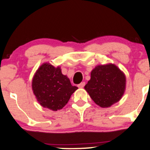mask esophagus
<instances>
[{"label":"esophagus","instance_id":"obj_1","mask_svg":"<svg viewBox=\"0 0 150 150\" xmlns=\"http://www.w3.org/2000/svg\"><path fill=\"white\" fill-rule=\"evenodd\" d=\"M85 84H86L85 83V82H82V83H81L80 84L78 85V87L79 88H83L85 86Z\"/></svg>","mask_w":150,"mask_h":150}]
</instances>
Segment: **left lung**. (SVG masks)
Returning a JSON list of instances; mask_svg holds the SVG:
<instances>
[{
  "instance_id": "8db88e82",
  "label": "left lung",
  "mask_w": 150,
  "mask_h": 150,
  "mask_svg": "<svg viewBox=\"0 0 150 150\" xmlns=\"http://www.w3.org/2000/svg\"><path fill=\"white\" fill-rule=\"evenodd\" d=\"M126 88L125 74L114 64L97 65L84 88L96 104L108 108L121 99Z\"/></svg>"
}]
</instances>
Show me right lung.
<instances>
[{
  "label": "right lung",
  "instance_id": "obj_1",
  "mask_svg": "<svg viewBox=\"0 0 150 150\" xmlns=\"http://www.w3.org/2000/svg\"><path fill=\"white\" fill-rule=\"evenodd\" d=\"M32 88L39 103L53 111L63 108L78 89L76 86H71L67 76L62 74L60 67H55L47 62L36 71Z\"/></svg>",
  "mask_w": 150,
  "mask_h": 150
}]
</instances>
